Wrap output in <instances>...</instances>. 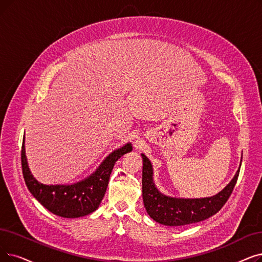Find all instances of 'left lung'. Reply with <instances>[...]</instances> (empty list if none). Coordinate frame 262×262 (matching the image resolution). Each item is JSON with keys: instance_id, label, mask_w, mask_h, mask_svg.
<instances>
[{"instance_id": "left-lung-1", "label": "left lung", "mask_w": 262, "mask_h": 262, "mask_svg": "<svg viewBox=\"0 0 262 262\" xmlns=\"http://www.w3.org/2000/svg\"><path fill=\"white\" fill-rule=\"evenodd\" d=\"M142 156V198L150 217L165 226H184L198 223L217 213L228 200L235 186L240 168L230 183L219 194L206 198H173L159 191L153 181V167L144 154ZM242 163V159H241ZM241 166V165H240Z\"/></svg>"}]
</instances>
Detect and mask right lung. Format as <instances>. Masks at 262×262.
<instances>
[{
	"instance_id": "right-lung-1",
	"label": "right lung",
	"mask_w": 262,
	"mask_h": 262,
	"mask_svg": "<svg viewBox=\"0 0 262 262\" xmlns=\"http://www.w3.org/2000/svg\"><path fill=\"white\" fill-rule=\"evenodd\" d=\"M133 150L126 143L110 153L96 171L84 180L71 185L41 184L30 171L25 149V138L21 147L22 173L31 194L51 213L65 219H77L94 212L103 200L111 171L118 159Z\"/></svg>"
}]
</instances>
